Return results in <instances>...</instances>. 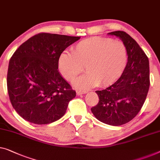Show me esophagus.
Instances as JSON below:
<instances>
[{"instance_id":"1","label":"esophagus","mask_w":160,"mask_h":160,"mask_svg":"<svg viewBox=\"0 0 160 160\" xmlns=\"http://www.w3.org/2000/svg\"><path fill=\"white\" fill-rule=\"evenodd\" d=\"M87 92H88L87 90H78L77 94L78 95H82V94H85V93H87Z\"/></svg>"}]
</instances>
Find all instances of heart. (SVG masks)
Wrapping results in <instances>:
<instances>
[{
    "label": "heart",
    "mask_w": 160,
    "mask_h": 160,
    "mask_svg": "<svg viewBox=\"0 0 160 160\" xmlns=\"http://www.w3.org/2000/svg\"><path fill=\"white\" fill-rule=\"evenodd\" d=\"M127 50L121 41L103 37H91L72 47V54L62 52L57 65L61 75L73 81L82 71L87 73L75 81L78 88L98 85L107 86L120 77L127 63Z\"/></svg>",
    "instance_id": "b5f03b06"
}]
</instances>
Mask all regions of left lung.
<instances>
[{"instance_id": "1", "label": "left lung", "mask_w": 160, "mask_h": 160, "mask_svg": "<svg viewBox=\"0 0 160 160\" xmlns=\"http://www.w3.org/2000/svg\"><path fill=\"white\" fill-rule=\"evenodd\" d=\"M126 47L128 62L122 75L105 90H96L99 101L91 108L98 120L111 126L129 122L137 115L146 100L149 88L148 57L137 42L122 31L110 32Z\"/></svg>"}]
</instances>
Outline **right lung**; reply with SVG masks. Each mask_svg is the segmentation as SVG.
Segmentation results:
<instances>
[{"label": "right lung", "mask_w": 160, "mask_h": 160, "mask_svg": "<svg viewBox=\"0 0 160 160\" xmlns=\"http://www.w3.org/2000/svg\"><path fill=\"white\" fill-rule=\"evenodd\" d=\"M49 33L31 37L9 61L7 88L13 108L35 124H48L65 115L76 92L58 70L64 50L80 39Z\"/></svg>", "instance_id": "1"}]
</instances>
